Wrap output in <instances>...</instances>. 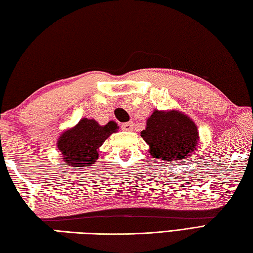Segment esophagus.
I'll return each mask as SVG.
<instances>
[{
  "label": "esophagus",
  "instance_id": "34e87169",
  "mask_svg": "<svg viewBox=\"0 0 253 253\" xmlns=\"http://www.w3.org/2000/svg\"><path fill=\"white\" fill-rule=\"evenodd\" d=\"M121 128L123 131H133V122H126V123H123L121 126Z\"/></svg>",
  "mask_w": 253,
  "mask_h": 253
}]
</instances>
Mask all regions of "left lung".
I'll return each instance as SVG.
<instances>
[{"instance_id": "1", "label": "left lung", "mask_w": 253, "mask_h": 253, "mask_svg": "<svg viewBox=\"0 0 253 253\" xmlns=\"http://www.w3.org/2000/svg\"><path fill=\"white\" fill-rule=\"evenodd\" d=\"M149 145L152 157L165 162H185L199 145L196 123L178 110H155L147 118L145 130L141 132Z\"/></svg>"}]
</instances>
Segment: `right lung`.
I'll list each match as a JSON object with an SVG mask.
<instances>
[{"label": "right lung", "mask_w": 253, "mask_h": 253, "mask_svg": "<svg viewBox=\"0 0 253 253\" xmlns=\"http://www.w3.org/2000/svg\"><path fill=\"white\" fill-rule=\"evenodd\" d=\"M118 128L119 126L114 121L100 126L94 119L83 118L75 126L61 133L57 140V149L68 166H91L99 159V149L103 142Z\"/></svg>", "instance_id": "right-lung-1"}]
</instances>
